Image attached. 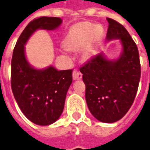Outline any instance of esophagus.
I'll return each mask as SVG.
<instances>
[{
    "label": "esophagus",
    "instance_id": "1",
    "mask_svg": "<svg viewBox=\"0 0 150 150\" xmlns=\"http://www.w3.org/2000/svg\"><path fill=\"white\" fill-rule=\"evenodd\" d=\"M73 78L74 80H81L82 78V74L80 71L74 70L73 73Z\"/></svg>",
    "mask_w": 150,
    "mask_h": 150
}]
</instances>
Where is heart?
<instances>
[{
	"instance_id": "b5f03b06",
	"label": "heart",
	"mask_w": 150,
	"mask_h": 150,
	"mask_svg": "<svg viewBox=\"0 0 150 150\" xmlns=\"http://www.w3.org/2000/svg\"><path fill=\"white\" fill-rule=\"evenodd\" d=\"M105 35L104 28L91 22H83L73 26L65 39L66 47L73 51H82V58L88 59Z\"/></svg>"
}]
</instances>
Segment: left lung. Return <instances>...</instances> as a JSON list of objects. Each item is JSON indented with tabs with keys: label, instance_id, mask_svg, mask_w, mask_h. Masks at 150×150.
Listing matches in <instances>:
<instances>
[{
	"label": "left lung",
	"instance_id": "1",
	"mask_svg": "<svg viewBox=\"0 0 150 150\" xmlns=\"http://www.w3.org/2000/svg\"><path fill=\"white\" fill-rule=\"evenodd\" d=\"M107 21L106 39H120L122 53L117 60H108L100 52L87 61L80 71L91 113L101 122L112 123L120 120L133 104L141 67L137 45L128 31L114 19L107 18Z\"/></svg>",
	"mask_w": 150,
	"mask_h": 150
}]
</instances>
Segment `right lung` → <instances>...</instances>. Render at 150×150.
<instances>
[{"instance_id": "add662e5", "label": "right lung", "mask_w": 150, "mask_h": 150, "mask_svg": "<svg viewBox=\"0 0 150 150\" xmlns=\"http://www.w3.org/2000/svg\"><path fill=\"white\" fill-rule=\"evenodd\" d=\"M62 23L56 17H40L28 23L14 46L11 59V89L22 113L39 125L54 123L63 113L73 69L57 70L52 66L37 69L30 66L25 45L37 29L53 30Z\"/></svg>"}]
</instances>
